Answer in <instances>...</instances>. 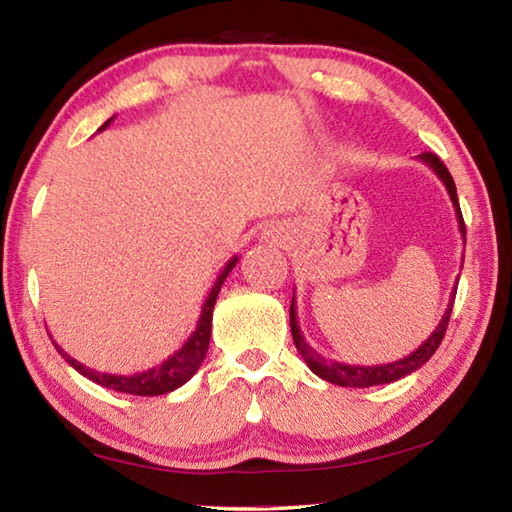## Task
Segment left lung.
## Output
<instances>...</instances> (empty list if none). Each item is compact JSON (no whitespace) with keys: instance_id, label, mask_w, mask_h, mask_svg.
<instances>
[{"instance_id":"8db88e82","label":"left lung","mask_w":512,"mask_h":512,"mask_svg":"<svg viewBox=\"0 0 512 512\" xmlns=\"http://www.w3.org/2000/svg\"><path fill=\"white\" fill-rule=\"evenodd\" d=\"M418 158H420L424 164H429V167H431L433 171H436V176H438L440 180H443V185L447 187V194H449V198H452V203H454L456 219H458V230H461V237L465 239V223H463L461 205H458L456 185H454L452 173L447 171V167H445L443 162H440L438 155L422 153V155H418ZM454 298H456V287H454V291H452V298H449V305H447V309H445L443 318H440L438 327L433 329L429 339L424 341L418 350H413V352L409 354V357H404V359H400V361L384 363V366H350V363L327 361L325 357H320V354L305 341V336H302L300 327H298L296 296H293V300H291V311H289L293 343H296L300 357L305 359L309 370L314 372V375H318L320 379L329 381V384L350 386V388H368V386H379V384H391V381L402 379V377H406V375H411V372H415L418 368H422L424 363H427V361L433 357V352L438 350V345H440V341H443V336H445L449 316H452Z\"/></svg>"}]
</instances>
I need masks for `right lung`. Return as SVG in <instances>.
<instances>
[{
    "label": "right lung",
    "instance_id": "obj_1",
    "mask_svg": "<svg viewBox=\"0 0 512 512\" xmlns=\"http://www.w3.org/2000/svg\"><path fill=\"white\" fill-rule=\"evenodd\" d=\"M110 124V119L103 124L99 131H103ZM239 257H232L228 264L223 266L221 275L216 277L214 287L207 293V298L201 307V318H198L196 329L192 336L185 341L183 348L178 352H173L169 359H164L160 366L149 368L144 372H135V375H110V372H99L94 368L83 366L81 361H76L74 357L60 348V345L54 341V348L58 354H63V359L72 366L74 370H79L83 377L92 379L94 384H99L103 388H110V391L117 393H128V395H142V397H153V395H164L176 391L185 384V381L192 379L196 375V370L201 368V363L207 354V348H210V336H212V311H214V302L216 296H219L221 284L225 282V277L230 275L232 268L237 266Z\"/></svg>",
    "mask_w": 512,
    "mask_h": 512
}]
</instances>
